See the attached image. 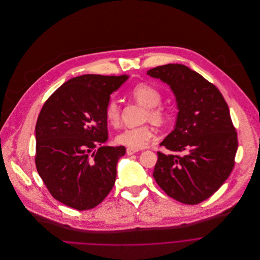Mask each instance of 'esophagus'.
<instances>
[{"instance_id":"esophagus-1","label":"esophagus","mask_w":260,"mask_h":260,"mask_svg":"<svg viewBox=\"0 0 260 260\" xmlns=\"http://www.w3.org/2000/svg\"><path fill=\"white\" fill-rule=\"evenodd\" d=\"M127 154H129V155H131V154H133V153H135V152H137L138 151V149H134V148H130V147H128L127 148Z\"/></svg>"}]
</instances>
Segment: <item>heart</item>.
Instances as JSON below:
<instances>
[{"instance_id": "heart-1", "label": "heart", "mask_w": 260, "mask_h": 260, "mask_svg": "<svg viewBox=\"0 0 260 260\" xmlns=\"http://www.w3.org/2000/svg\"><path fill=\"white\" fill-rule=\"evenodd\" d=\"M130 95L139 105L146 108L143 121H149L158 126H161L167 122L169 118V110L165 106L161 105L163 95L158 88L141 83L131 89ZM105 117L111 126L118 127L120 125L121 110L117 100L111 99L107 103ZM153 136V131L148 125H141L121 131L116 136V142L130 148L140 149L145 147Z\"/></svg>"}]
</instances>
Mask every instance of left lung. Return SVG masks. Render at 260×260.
Returning <instances> with one entry per match:
<instances>
[{
    "label": "left lung",
    "mask_w": 260,
    "mask_h": 260,
    "mask_svg": "<svg viewBox=\"0 0 260 260\" xmlns=\"http://www.w3.org/2000/svg\"><path fill=\"white\" fill-rule=\"evenodd\" d=\"M147 75L167 83L177 102L174 130L161 142L152 176L174 200L196 205L210 198L235 166L238 136L220 91L183 64L157 67Z\"/></svg>",
    "instance_id": "left-lung-1"
}]
</instances>
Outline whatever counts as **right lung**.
Wrapping results in <instances>:
<instances>
[{
    "instance_id": "1",
    "label": "right lung",
    "mask_w": 260,
    "mask_h": 260,
    "mask_svg": "<svg viewBox=\"0 0 260 260\" xmlns=\"http://www.w3.org/2000/svg\"><path fill=\"white\" fill-rule=\"evenodd\" d=\"M127 79L125 75L73 78L53 92L40 112L36 167L52 197L71 208H94L115 184L117 163L126 148L101 146L109 138L105 109Z\"/></svg>"
}]
</instances>
